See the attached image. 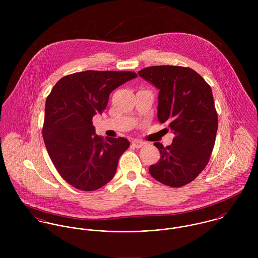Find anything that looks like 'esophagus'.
Masks as SVG:
<instances>
[{
    "label": "esophagus",
    "mask_w": 258,
    "mask_h": 258,
    "mask_svg": "<svg viewBox=\"0 0 258 258\" xmlns=\"http://www.w3.org/2000/svg\"><path fill=\"white\" fill-rule=\"evenodd\" d=\"M145 145V143L144 142H142V141H140V140H134L133 142H132V146L135 148H141L143 147Z\"/></svg>",
    "instance_id": "34e87169"
}]
</instances>
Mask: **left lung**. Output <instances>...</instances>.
<instances>
[{
  "instance_id": "left-lung-1",
  "label": "left lung",
  "mask_w": 258,
  "mask_h": 258,
  "mask_svg": "<svg viewBox=\"0 0 258 258\" xmlns=\"http://www.w3.org/2000/svg\"><path fill=\"white\" fill-rule=\"evenodd\" d=\"M138 74L160 90L159 122L175 134L170 146L154 143L161 158L149 172L172 187L187 184L206 168L215 146L219 120L212 88L189 68L154 66Z\"/></svg>"
}]
</instances>
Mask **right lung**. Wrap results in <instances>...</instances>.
Listing matches in <instances>:
<instances>
[{
	"label": "right lung",
	"mask_w": 258,
	"mask_h": 258,
	"mask_svg": "<svg viewBox=\"0 0 258 258\" xmlns=\"http://www.w3.org/2000/svg\"><path fill=\"white\" fill-rule=\"evenodd\" d=\"M135 77L133 72L75 73L60 78L48 94L42 137L58 174L75 188L95 190L114 177L130 143L96 135L92 118L106 108L114 89Z\"/></svg>",
	"instance_id": "obj_1"
}]
</instances>
